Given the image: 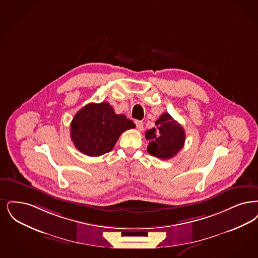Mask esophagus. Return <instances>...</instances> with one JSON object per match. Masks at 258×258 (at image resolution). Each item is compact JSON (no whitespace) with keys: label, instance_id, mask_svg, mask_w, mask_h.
Masks as SVG:
<instances>
[{"label":"esophagus","instance_id":"esophagus-1","mask_svg":"<svg viewBox=\"0 0 258 258\" xmlns=\"http://www.w3.org/2000/svg\"><path fill=\"white\" fill-rule=\"evenodd\" d=\"M135 124H136V127H137V130H138L139 132L143 131V122H142V121L137 120V121H135Z\"/></svg>","mask_w":258,"mask_h":258}]
</instances>
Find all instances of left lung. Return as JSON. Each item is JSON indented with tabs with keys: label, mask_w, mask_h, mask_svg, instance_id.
<instances>
[{
	"label": "left lung",
	"mask_w": 258,
	"mask_h": 258,
	"mask_svg": "<svg viewBox=\"0 0 258 258\" xmlns=\"http://www.w3.org/2000/svg\"><path fill=\"white\" fill-rule=\"evenodd\" d=\"M156 127L146 132L150 141L148 153L161 159H169L177 154L185 142V132L169 113H163L155 122Z\"/></svg>",
	"instance_id": "left-lung-1"
}]
</instances>
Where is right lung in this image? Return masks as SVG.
Masks as SVG:
<instances>
[{
    "label": "right lung",
    "mask_w": 258,
    "mask_h": 258,
    "mask_svg": "<svg viewBox=\"0 0 258 258\" xmlns=\"http://www.w3.org/2000/svg\"><path fill=\"white\" fill-rule=\"evenodd\" d=\"M135 124L123 114H116L107 103H88L73 118L70 133L75 147L88 156L109 153L120 135Z\"/></svg>",
    "instance_id": "obj_1"
}]
</instances>
